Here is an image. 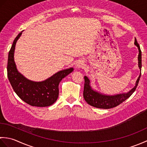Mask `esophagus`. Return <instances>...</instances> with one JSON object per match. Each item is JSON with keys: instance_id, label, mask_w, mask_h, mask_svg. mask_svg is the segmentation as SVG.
Listing matches in <instances>:
<instances>
[{"instance_id": "esophagus-1", "label": "esophagus", "mask_w": 147, "mask_h": 147, "mask_svg": "<svg viewBox=\"0 0 147 147\" xmlns=\"http://www.w3.org/2000/svg\"><path fill=\"white\" fill-rule=\"evenodd\" d=\"M76 66L77 68H80L83 66V62L82 61H78L77 62V63L76 64Z\"/></svg>"}]
</instances>
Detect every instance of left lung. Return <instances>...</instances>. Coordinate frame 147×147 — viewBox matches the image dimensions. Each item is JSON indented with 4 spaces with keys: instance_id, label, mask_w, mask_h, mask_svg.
Instances as JSON below:
<instances>
[{
    "instance_id": "obj_1",
    "label": "left lung",
    "mask_w": 147,
    "mask_h": 147,
    "mask_svg": "<svg viewBox=\"0 0 147 147\" xmlns=\"http://www.w3.org/2000/svg\"><path fill=\"white\" fill-rule=\"evenodd\" d=\"M135 44L137 46L139 50L138 54V66L142 70V51L140 49V47L135 39ZM141 76L140 74L138 80L136 81V85L134 88L130 90L127 93H122V94L116 95L114 96H107L103 95L100 94L99 93L95 92L93 90L90 86V80L86 76L84 77L85 78V84H84V90H83V97L85 98V101L90 105L93 106L94 107L99 108V109H108L116 107V106L121 104L124 101H125L126 99L128 98L134 92L136 89V87L138 85L139 81Z\"/></svg>"
}]
</instances>
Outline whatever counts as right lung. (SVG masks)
<instances>
[{
	"label": "right lung",
	"mask_w": 147,
	"mask_h": 147,
	"mask_svg": "<svg viewBox=\"0 0 147 147\" xmlns=\"http://www.w3.org/2000/svg\"><path fill=\"white\" fill-rule=\"evenodd\" d=\"M22 32L16 37L9 51L7 61V77L14 91L26 104L35 107H47L54 104L59 96V85L61 80L73 71V68L59 71L42 82H34L25 78L18 71L14 60L17 40Z\"/></svg>",
	"instance_id": "right-lung-1"
}]
</instances>
